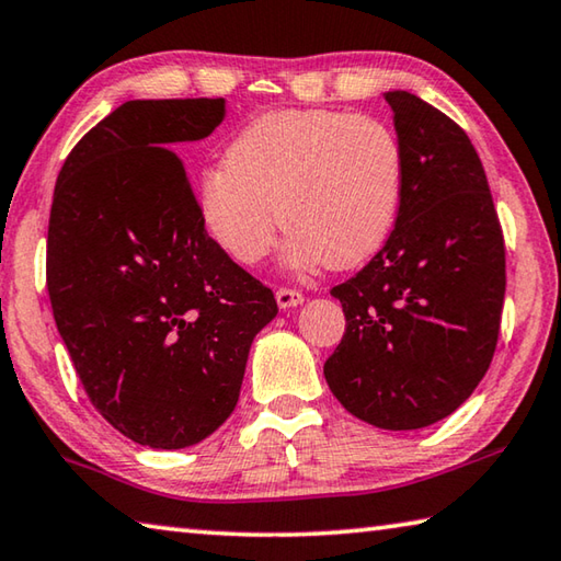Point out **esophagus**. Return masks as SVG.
I'll return each instance as SVG.
<instances>
[{"label":"esophagus","instance_id":"esophagus-1","mask_svg":"<svg viewBox=\"0 0 561 561\" xmlns=\"http://www.w3.org/2000/svg\"><path fill=\"white\" fill-rule=\"evenodd\" d=\"M275 300H278V308H296V306H300L302 300H306V296H302L300 290H296V288H278L275 290Z\"/></svg>","mask_w":561,"mask_h":561}]
</instances>
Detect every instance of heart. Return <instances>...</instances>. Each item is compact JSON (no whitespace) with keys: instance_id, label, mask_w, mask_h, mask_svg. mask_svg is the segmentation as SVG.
Returning a JSON list of instances; mask_svg holds the SVG:
<instances>
[{"instance_id":"b5f03b06","label":"heart","mask_w":561,"mask_h":561,"mask_svg":"<svg viewBox=\"0 0 561 561\" xmlns=\"http://www.w3.org/2000/svg\"><path fill=\"white\" fill-rule=\"evenodd\" d=\"M404 194V152L375 117L332 107L255 117L196 180L206 233L243 265L271 251L288 226L296 265L352 268L394 231ZM282 219H277V214Z\"/></svg>"}]
</instances>
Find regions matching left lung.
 Here are the masks:
<instances>
[{
  "instance_id": "left-lung-1",
  "label": "left lung",
  "mask_w": 561,
  "mask_h": 561,
  "mask_svg": "<svg viewBox=\"0 0 561 561\" xmlns=\"http://www.w3.org/2000/svg\"><path fill=\"white\" fill-rule=\"evenodd\" d=\"M385 98L404 152V194L381 251L330 290L347 325L325 379L352 416L411 431L454 414L493 362L505 239L463 127L414 93Z\"/></svg>"
}]
</instances>
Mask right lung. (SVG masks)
<instances>
[{
  "mask_svg": "<svg viewBox=\"0 0 561 561\" xmlns=\"http://www.w3.org/2000/svg\"><path fill=\"white\" fill-rule=\"evenodd\" d=\"M224 98L127 101L58 172L46 239L56 328L91 404L135 444L186 448L239 401L273 290L219 249L182 157Z\"/></svg>",
  "mask_w": 561,
  "mask_h": 561,
  "instance_id": "obj_1",
  "label": "right lung"
}]
</instances>
